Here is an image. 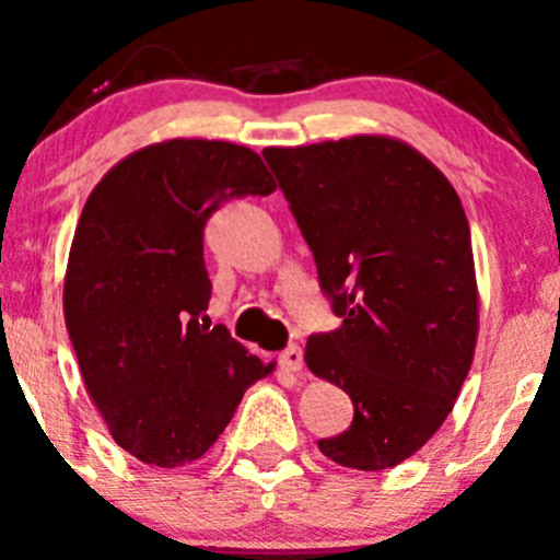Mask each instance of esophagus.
Segmentation results:
<instances>
[{"instance_id":"34e87169","label":"esophagus","mask_w":560,"mask_h":560,"mask_svg":"<svg viewBox=\"0 0 560 560\" xmlns=\"http://www.w3.org/2000/svg\"><path fill=\"white\" fill-rule=\"evenodd\" d=\"M279 365L284 371H301L303 369V352H301V347H295V343H292V347H287L284 352L279 354Z\"/></svg>"}]
</instances>
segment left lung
Listing matches in <instances>:
<instances>
[{
  "label": "left lung",
  "instance_id": "8db88e82",
  "mask_svg": "<svg viewBox=\"0 0 560 560\" xmlns=\"http://www.w3.org/2000/svg\"><path fill=\"white\" fill-rule=\"evenodd\" d=\"M314 252L341 327L314 332L306 365L352 398V425L319 439L358 471L411 457L453 411L479 330L460 197L431 160L385 135L265 149Z\"/></svg>",
  "mask_w": 560,
  "mask_h": 560
}]
</instances>
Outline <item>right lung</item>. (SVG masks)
I'll return each instance as SVG.
<instances>
[{"label": "right lung", "instance_id": "add662e5", "mask_svg": "<svg viewBox=\"0 0 560 560\" xmlns=\"http://www.w3.org/2000/svg\"><path fill=\"white\" fill-rule=\"evenodd\" d=\"M259 154L165 140L105 173L78 219L65 322L89 395L121 450L175 468L208 453L262 363L206 316L202 230L222 202L270 195Z\"/></svg>", "mask_w": 560, "mask_h": 560}]
</instances>
